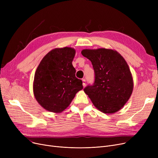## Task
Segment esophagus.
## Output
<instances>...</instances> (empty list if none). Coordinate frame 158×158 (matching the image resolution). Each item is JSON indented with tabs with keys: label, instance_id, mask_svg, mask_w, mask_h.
Here are the masks:
<instances>
[{
	"label": "esophagus",
	"instance_id": "1",
	"mask_svg": "<svg viewBox=\"0 0 158 158\" xmlns=\"http://www.w3.org/2000/svg\"><path fill=\"white\" fill-rule=\"evenodd\" d=\"M82 86H86V80L85 79H82Z\"/></svg>",
	"mask_w": 158,
	"mask_h": 158
}]
</instances>
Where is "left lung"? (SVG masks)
I'll return each instance as SVG.
<instances>
[{
  "instance_id": "left-lung-1",
  "label": "left lung",
  "mask_w": 158,
  "mask_h": 158,
  "mask_svg": "<svg viewBox=\"0 0 158 158\" xmlns=\"http://www.w3.org/2000/svg\"><path fill=\"white\" fill-rule=\"evenodd\" d=\"M82 55L91 61L95 82L84 91L97 109L106 114L120 110L133 90L132 73L125 59L117 51L100 48L83 49Z\"/></svg>"
}]
</instances>
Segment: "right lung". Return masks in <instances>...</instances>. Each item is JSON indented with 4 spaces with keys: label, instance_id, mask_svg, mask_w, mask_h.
I'll list each match as a JSON object with an SVG mask.
<instances>
[{
    "label": "right lung",
    "instance_id": "obj_1",
    "mask_svg": "<svg viewBox=\"0 0 158 158\" xmlns=\"http://www.w3.org/2000/svg\"><path fill=\"white\" fill-rule=\"evenodd\" d=\"M75 55L76 50L72 47L56 48L40 61L35 74L33 94L45 110L62 112L83 88L72 65Z\"/></svg>",
    "mask_w": 158,
    "mask_h": 158
}]
</instances>
